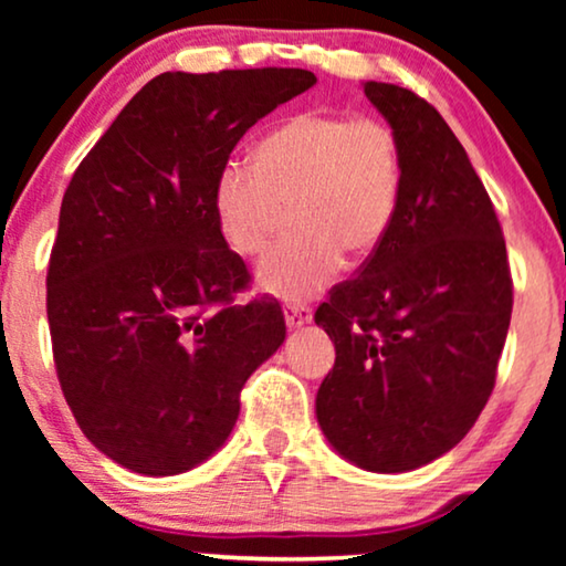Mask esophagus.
Here are the masks:
<instances>
[{
  "label": "esophagus",
  "mask_w": 566,
  "mask_h": 566,
  "mask_svg": "<svg viewBox=\"0 0 566 566\" xmlns=\"http://www.w3.org/2000/svg\"><path fill=\"white\" fill-rule=\"evenodd\" d=\"M283 314H285V324H289L291 329H301L312 322V308L298 306V304H289L283 308Z\"/></svg>",
  "instance_id": "1"
}]
</instances>
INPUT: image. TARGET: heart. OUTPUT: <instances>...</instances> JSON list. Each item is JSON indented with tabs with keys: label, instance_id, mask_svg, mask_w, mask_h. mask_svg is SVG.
<instances>
[{
	"label": "heart",
	"instance_id": "b5f03b06",
	"mask_svg": "<svg viewBox=\"0 0 566 566\" xmlns=\"http://www.w3.org/2000/svg\"><path fill=\"white\" fill-rule=\"evenodd\" d=\"M399 190V144L384 120L298 113L254 146L252 169H221L213 211L231 250L254 258L291 208L293 231L260 262L258 285L308 301L339 275L343 249L363 258L384 242Z\"/></svg>",
	"mask_w": 566,
	"mask_h": 566
}]
</instances>
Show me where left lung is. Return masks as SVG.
I'll return each instance as SVG.
<instances>
[{
    "label": "left lung",
    "instance_id": "8db88e82",
    "mask_svg": "<svg viewBox=\"0 0 566 566\" xmlns=\"http://www.w3.org/2000/svg\"><path fill=\"white\" fill-rule=\"evenodd\" d=\"M363 92L397 136L401 190L389 234L314 314L337 355L316 420L343 459L401 474L451 451L482 415L513 281L492 200L440 113L397 84Z\"/></svg>",
    "mask_w": 566,
    "mask_h": 566
}]
</instances>
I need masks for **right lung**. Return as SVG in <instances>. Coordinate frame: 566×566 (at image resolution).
<instances>
[{"label": "right lung", "mask_w": 566, "mask_h": 566, "mask_svg": "<svg viewBox=\"0 0 566 566\" xmlns=\"http://www.w3.org/2000/svg\"><path fill=\"white\" fill-rule=\"evenodd\" d=\"M314 84L275 66L154 76L69 182L45 277L53 360L76 424L123 469L203 463L283 345L275 298L234 304L250 273L213 188L239 138Z\"/></svg>", "instance_id": "obj_1"}]
</instances>
